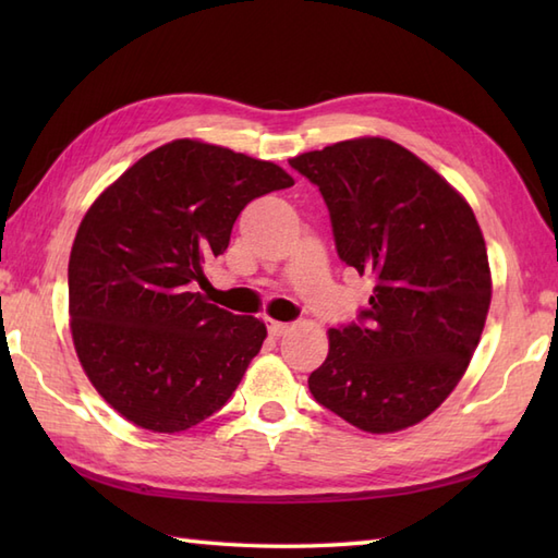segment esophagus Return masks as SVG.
<instances>
[{
  "label": "esophagus",
  "instance_id": "esophagus-1",
  "mask_svg": "<svg viewBox=\"0 0 558 558\" xmlns=\"http://www.w3.org/2000/svg\"><path fill=\"white\" fill-rule=\"evenodd\" d=\"M264 324H266L268 333H270L272 338H280V336H286L288 330H290V326H288V324H282V322H272V318H264Z\"/></svg>",
  "mask_w": 558,
  "mask_h": 558
}]
</instances>
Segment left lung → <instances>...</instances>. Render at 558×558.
<instances>
[{"instance_id":"obj_1","label":"left lung","mask_w":558,"mask_h":558,"mask_svg":"<svg viewBox=\"0 0 558 558\" xmlns=\"http://www.w3.org/2000/svg\"><path fill=\"white\" fill-rule=\"evenodd\" d=\"M290 165L322 192L340 260L372 280L357 322L328 330L316 402L362 432L422 422L465 374L492 302L475 213L414 153L354 138Z\"/></svg>"}]
</instances>
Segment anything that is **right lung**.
<instances>
[{"instance_id": "right-lung-1", "label": "right lung", "mask_w": 558, "mask_h": 558, "mask_svg": "<svg viewBox=\"0 0 558 558\" xmlns=\"http://www.w3.org/2000/svg\"><path fill=\"white\" fill-rule=\"evenodd\" d=\"M266 160L180 138L134 162L81 220L69 316L90 384L141 429L174 434L230 400L266 338L196 282L248 201L292 186Z\"/></svg>"}]
</instances>
